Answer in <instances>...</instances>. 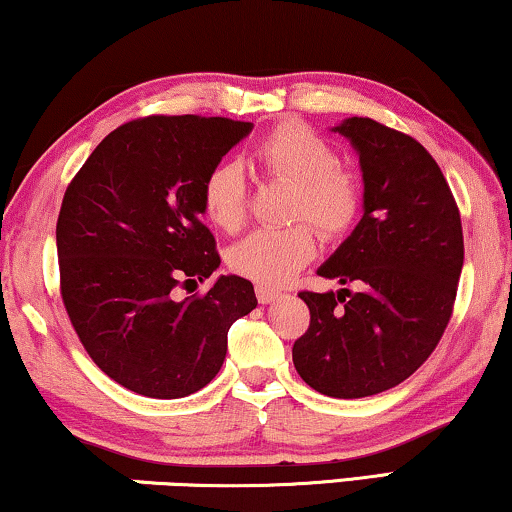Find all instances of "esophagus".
I'll use <instances>...</instances> for the list:
<instances>
[{"instance_id": "34e87169", "label": "esophagus", "mask_w": 512, "mask_h": 512, "mask_svg": "<svg viewBox=\"0 0 512 512\" xmlns=\"http://www.w3.org/2000/svg\"><path fill=\"white\" fill-rule=\"evenodd\" d=\"M256 298L261 305H268V303H272V300L279 298V291L268 289V286H256Z\"/></svg>"}]
</instances>
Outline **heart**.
Listing matches in <instances>:
<instances>
[{"label": "heart", "mask_w": 512, "mask_h": 512, "mask_svg": "<svg viewBox=\"0 0 512 512\" xmlns=\"http://www.w3.org/2000/svg\"><path fill=\"white\" fill-rule=\"evenodd\" d=\"M268 177L291 184L289 219L310 221L321 237L345 235L361 212L363 188L352 167L342 165L333 144L300 121L272 128L254 149ZM207 219L223 233H237L247 221V179L237 163H221L202 184ZM317 240L307 223L256 230L228 249L235 275L263 286H279L314 258Z\"/></svg>", "instance_id": "obj_1"}]
</instances>
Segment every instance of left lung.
<instances>
[{"label": "left lung", "mask_w": 512, "mask_h": 512, "mask_svg": "<svg viewBox=\"0 0 512 512\" xmlns=\"http://www.w3.org/2000/svg\"><path fill=\"white\" fill-rule=\"evenodd\" d=\"M333 130L359 151L363 216L317 272L356 291L298 293L310 326L293 366L319 394L363 398L408 380L443 338L464 233L450 186L417 139L359 116Z\"/></svg>", "instance_id": "8db88e82"}]
</instances>
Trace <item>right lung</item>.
Listing matches in <instances>:
<instances>
[{
  "label": "right lung",
  "instance_id": "add662e5",
  "mask_svg": "<svg viewBox=\"0 0 512 512\" xmlns=\"http://www.w3.org/2000/svg\"><path fill=\"white\" fill-rule=\"evenodd\" d=\"M251 128L221 116L137 118L109 132L67 186L55 228L62 303L97 368L135 394L200 391L223 366L228 328L258 303L237 275L174 298L221 265L200 219L202 184Z\"/></svg>",
  "mask_w": 512,
  "mask_h": 512
}]
</instances>
